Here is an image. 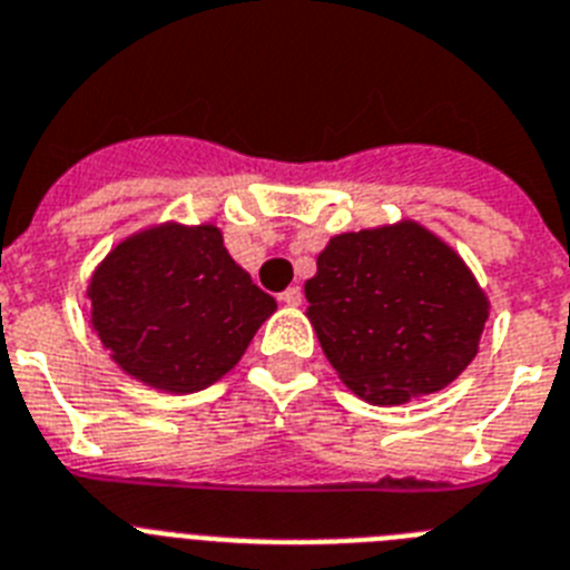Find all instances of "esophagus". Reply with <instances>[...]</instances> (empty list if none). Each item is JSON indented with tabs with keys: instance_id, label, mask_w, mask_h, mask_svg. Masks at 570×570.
<instances>
[{
	"instance_id": "esophagus-1",
	"label": "esophagus",
	"mask_w": 570,
	"mask_h": 570,
	"mask_svg": "<svg viewBox=\"0 0 570 570\" xmlns=\"http://www.w3.org/2000/svg\"><path fill=\"white\" fill-rule=\"evenodd\" d=\"M301 301H304V292H301L298 286H289V289H286V292H281V304L298 306Z\"/></svg>"
}]
</instances>
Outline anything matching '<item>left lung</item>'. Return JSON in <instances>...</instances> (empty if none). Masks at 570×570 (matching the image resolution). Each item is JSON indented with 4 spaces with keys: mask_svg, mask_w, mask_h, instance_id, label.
<instances>
[{
    "mask_svg": "<svg viewBox=\"0 0 570 570\" xmlns=\"http://www.w3.org/2000/svg\"><path fill=\"white\" fill-rule=\"evenodd\" d=\"M315 264L306 318L364 402L439 393L476 358L491 301L462 255L419 220L330 237Z\"/></svg>",
    "mask_w": 570,
    "mask_h": 570,
    "instance_id": "left-lung-1",
    "label": "left lung"
}]
</instances>
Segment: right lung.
<instances>
[{
    "label": "right lung",
    "mask_w": 570,
    "mask_h": 570,
    "mask_svg": "<svg viewBox=\"0 0 570 570\" xmlns=\"http://www.w3.org/2000/svg\"><path fill=\"white\" fill-rule=\"evenodd\" d=\"M91 326L111 361L163 393H197L244 358L278 304L237 266L215 224H151L88 278Z\"/></svg>",
    "instance_id": "1"
}]
</instances>
